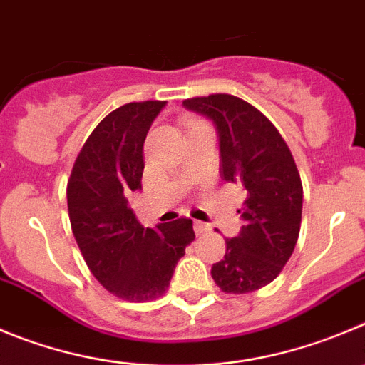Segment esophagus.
Wrapping results in <instances>:
<instances>
[{"label": "esophagus", "mask_w": 365, "mask_h": 365, "mask_svg": "<svg viewBox=\"0 0 365 365\" xmlns=\"http://www.w3.org/2000/svg\"><path fill=\"white\" fill-rule=\"evenodd\" d=\"M209 229H210L209 225L203 223V221H194V232L198 234V236L200 234H205Z\"/></svg>", "instance_id": "34e87169"}]
</instances>
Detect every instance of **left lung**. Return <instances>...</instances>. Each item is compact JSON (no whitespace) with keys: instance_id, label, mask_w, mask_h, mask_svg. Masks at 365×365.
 <instances>
[{"instance_id":"obj_1","label":"left lung","mask_w":365,"mask_h":365,"mask_svg":"<svg viewBox=\"0 0 365 365\" xmlns=\"http://www.w3.org/2000/svg\"><path fill=\"white\" fill-rule=\"evenodd\" d=\"M205 115L220 135L221 178L247 190L237 212L241 232L212 264L214 282L225 294H250L270 284L290 259L302 216V183L284 138L257 108L229 93L183 101Z\"/></svg>"}]
</instances>
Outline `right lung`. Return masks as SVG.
I'll return each instance as SVG.
<instances>
[{
    "instance_id": "obj_1",
    "label": "right lung",
    "mask_w": 365,
    "mask_h": 365,
    "mask_svg": "<svg viewBox=\"0 0 365 365\" xmlns=\"http://www.w3.org/2000/svg\"><path fill=\"white\" fill-rule=\"evenodd\" d=\"M165 101L129 102L91 131L68 180L71 232L93 277L131 302L153 301L169 288L176 263L194 241L192 220L144 229L128 205L142 189L144 140Z\"/></svg>"
}]
</instances>
